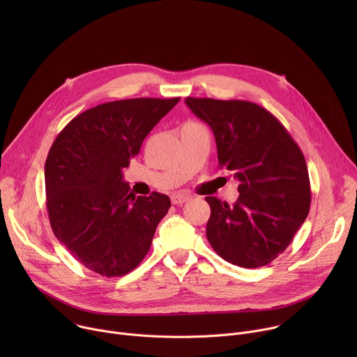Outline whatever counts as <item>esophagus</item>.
I'll list each match as a JSON object with an SVG mask.
<instances>
[{"label": "esophagus", "instance_id": "34e87169", "mask_svg": "<svg viewBox=\"0 0 357 357\" xmlns=\"http://www.w3.org/2000/svg\"><path fill=\"white\" fill-rule=\"evenodd\" d=\"M190 199V196L189 195H186V193H174L172 196H171V200H172V203L174 205H182V203H185V202H188Z\"/></svg>", "mask_w": 357, "mask_h": 357}]
</instances>
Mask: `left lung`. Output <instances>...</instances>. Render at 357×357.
Segmentation results:
<instances>
[{
  "mask_svg": "<svg viewBox=\"0 0 357 357\" xmlns=\"http://www.w3.org/2000/svg\"><path fill=\"white\" fill-rule=\"evenodd\" d=\"M185 103L209 124L219 167L238 181L234 205L206 197L211 245L243 268L271 263L310 213L311 185L302 151L270 112L251 101L186 97Z\"/></svg>",
  "mask_w": 357,
  "mask_h": 357,
  "instance_id": "8db88e82",
  "label": "left lung"
}]
</instances>
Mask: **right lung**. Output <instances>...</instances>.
I'll use <instances>...</instances> for the list:
<instances>
[{"instance_id":"add662e5","label":"right lung","mask_w":357,"mask_h":357,"mask_svg":"<svg viewBox=\"0 0 357 357\" xmlns=\"http://www.w3.org/2000/svg\"><path fill=\"white\" fill-rule=\"evenodd\" d=\"M178 101L128 98L98 105L75 117L50 146L45 162L50 226L72 256L100 275L134 270L171 208L167 195L135 196L123 168Z\"/></svg>"}]
</instances>
